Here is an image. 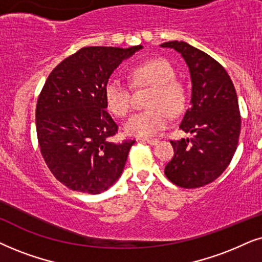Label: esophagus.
<instances>
[{"instance_id": "34e87169", "label": "esophagus", "mask_w": 262, "mask_h": 262, "mask_svg": "<svg viewBox=\"0 0 262 262\" xmlns=\"http://www.w3.org/2000/svg\"><path fill=\"white\" fill-rule=\"evenodd\" d=\"M141 141H144V142H147L148 145H157L159 142V140L158 139H152V138H146V139H142Z\"/></svg>"}]
</instances>
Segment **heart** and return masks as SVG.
<instances>
[{
	"instance_id": "b5f03b06",
	"label": "heart",
	"mask_w": 262,
	"mask_h": 262,
	"mask_svg": "<svg viewBox=\"0 0 262 262\" xmlns=\"http://www.w3.org/2000/svg\"><path fill=\"white\" fill-rule=\"evenodd\" d=\"M175 69L164 58H151L134 66L128 73L134 86H152L147 110L134 114L125 122V132L134 137L147 138L169 125L170 115L177 116L186 106V91L175 79ZM104 100L114 116L125 117L130 111L129 87L118 78H110L104 85Z\"/></svg>"
}]
</instances>
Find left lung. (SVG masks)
<instances>
[{
    "label": "left lung",
    "mask_w": 262,
    "mask_h": 262,
    "mask_svg": "<svg viewBox=\"0 0 262 262\" xmlns=\"http://www.w3.org/2000/svg\"><path fill=\"white\" fill-rule=\"evenodd\" d=\"M160 47L175 49L189 67L190 107L180 128L194 134L170 141L173 157L164 173L186 189L206 186L224 172L238 144L241 114L235 86L224 67L206 52L186 41H166Z\"/></svg>",
    "instance_id": "obj_1"
}]
</instances>
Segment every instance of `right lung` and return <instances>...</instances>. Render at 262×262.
<instances>
[{"label": "right lung", "mask_w": 262, "mask_h": 262, "mask_svg": "<svg viewBox=\"0 0 262 262\" xmlns=\"http://www.w3.org/2000/svg\"><path fill=\"white\" fill-rule=\"evenodd\" d=\"M140 49L81 48L48 76L36 106L38 144L49 170L69 189L99 194L123 171L135 140L111 141L118 125L105 110L104 85Z\"/></svg>", "instance_id": "obj_1"}]
</instances>
